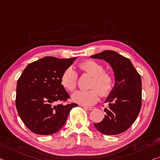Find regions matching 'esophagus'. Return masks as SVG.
Returning a JSON list of instances; mask_svg holds the SVG:
<instances>
[{"mask_svg": "<svg viewBox=\"0 0 160 160\" xmlns=\"http://www.w3.org/2000/svg\"><path fill=\"white\" fill-rule=\"evenodd\" d=\"M83 108L87 109V110H89V111H91V110H93L95 108L94 107H89V106H82Z\"/></svg>", "mask_w": 160, "mask_h": 160, "instance_id": "esophagus-1", "label": "esophagus"}]
</instances>
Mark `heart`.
Returning a JSON list of instances; mask_svg holds the SVG:
<instances>
[{"label":"heart","mask_w":160,"mask_h":160,"mask_svg":"<svg viewBox=\"0 0 160 160\" xmlns=\"http://www.w3.org/2000/svg\"><path fill=\"white\" fill-rule=\"evenodd\" d=\"M82 72L92 77L88 90L77 91L72 95L74 102L84 106H91L98 101L99 95L106 97L111 92L113 86V78L110 73L105 72L104 67L97 62L87 59L79 65ZM78 73L72 68L69 67L61 76V84L70 92L75 90L77 85Z\"/></svg>","instance_id":"1"}]
</instances>
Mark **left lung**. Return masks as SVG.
<instances>
[{
	"instance_id": "8db88e82",
	"label": "left lung",
	"mask_w": 160,
	"mask_h": 160,
	"mask_svg": "<svg viewBox=\"0 0 160 160\" xmlns=\"http://www.w3.org/2000/svg\"><path fill=\"white\" fill-rule=\"evenodd\" d=\"M90 57L109 63L115 77L114 86L105 101L108 103V108L104 109L106 115L94 126L103 134H119L127 130L139 115L142 106L141 76L129 59L116 52L106 50Z\"/></svg>"
}]
</instances>
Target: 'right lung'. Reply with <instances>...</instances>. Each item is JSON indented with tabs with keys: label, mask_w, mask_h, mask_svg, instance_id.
<instances>
[{
	"label": "right lung",
	"mask_w": 160,
	"mask_h": 160,
	"mask_svg": "<svg viewBox=\"0 0 160 160\" xmlns=\"http://www.w3.org/2000/svg\"><path fill=\"white\" fill-rule=\"evenodd\" d=\"M77 57H45L28 64L16 86V106L26 126L37 134L51 135L60 130L76 103H58L70 98L61 76Z\"/></svg>",
	"instance_id": "add662e5"
}]
</instances>
